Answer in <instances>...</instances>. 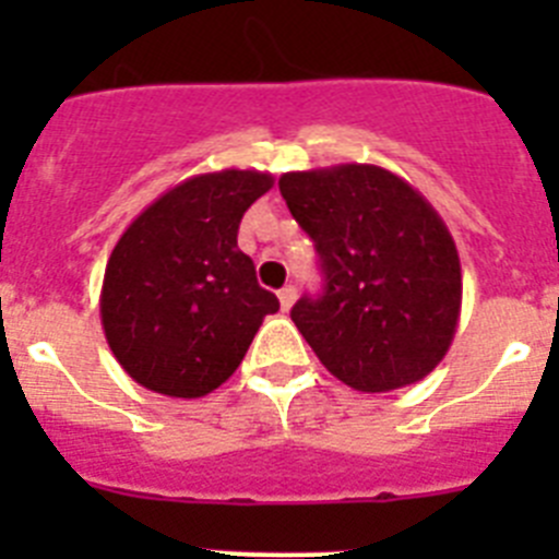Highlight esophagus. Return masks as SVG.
Listing matches in <instances>:
<instances>
[{
  "label": "esophagus",
  "mask_w": 559,
  "mask_h": 559,
  "mask_svg": "<svg viewBox=\"0 0 559 559\" xmlns=\"http://www.w3.org/2000/svg\"><path fill=\"white\" fill-rule=\"evenodd\" d=\"M276 296H280V308L290 310V305H294V299H296V288H294V285H285V288L280 290Z\"/></svg>",
  "instance_id": "1"
}]
</instances>
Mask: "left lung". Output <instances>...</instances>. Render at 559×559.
Here are the masks:
<instances>
[{
	"mask_svg": "<svg viewBox=\"0 0 559 559\" xmlns=\"http://www.w3.org/2000/svg\"><path fill=\"white\" fill-rule=\"evenodd\" d=\"M280 192L322 263V296H302L290 319L328 372L369 394L431 374L462 310L459 251L437 210L378 165L283 173Z\"/></svg>",
	"mask_w": 559,
	"mask_h": 559,
	"instance_id": "obj_1",
	"label": "left lung"
}]
</instances>
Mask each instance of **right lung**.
I'll return each mask as SVG.
<instances>
[{
    "instance_id": "obj_1",
    "label": "right lung",
    "mask_w": 559,
    "mask_h": 559,
    "mask_svg": "<svg viewBox=\"0 0 559 559\" xmlns=\"http://www.w3.org/2000/svg\"><path fill=\"white\" fill-rule=\"evenodd\" d=\"M271 187V173H201L122 231L103 276L100 319L114 358L140 386L204 397L229 380L265 316L280 310L237 249L243 212Z\"/></svg>"
}]
</instances>
